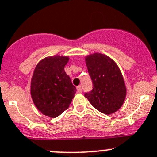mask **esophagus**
<instances>
[{
	"label": "esophagus",
	"mask_w": 157,
	"mask_h": 157,
	"mask_svg": "<svg viewBox=\"0 0 157 157\" xmlns=\"http://www.w3.org/2000/svg\"><path fill=\"white\" fill-rule=\"evenodd\" d=\"M77 91H78V93H82V87H81L80 85H78V86L77 87Z\"/></svg>",
	"instance_id": "34e87169"
}]
</instances>
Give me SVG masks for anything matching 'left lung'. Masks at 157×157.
<instances>
[{"instance_id": "8db88e82", "label": "left lung", "mask_w": 157, "mask_h": 157, "mask_svg": "<svg viewBox=\"0 0 157 157\" xmlns=\"http://www.w3.org/2000/svg\"><path fill=\"white\" fill-rule=\"evenodd\" d=\"M93 88L85 93L91 105L105 114L116 112L126 97L124 81L118 66L104 54L94 53L85 59Z\"/></svg>"}]
</instances>
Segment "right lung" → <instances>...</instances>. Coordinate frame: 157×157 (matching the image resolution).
<instances>
[{"mask_svg":"<svg viewBox=\"0 0 157 157\" xmlns=\"http://www.w3.org/2000/svg\"><path fill=\"white\" fill-rule=\"evenodd\" d=\"M69 58L47 57L36 67L31 81V96L37 109L46 116L56 117L69 107L76 88L64 70Z\"/></svg>","mask_w":157,"mask_h":157,"instance_id":"add662e5","label":"right lung"}]
</instances>
